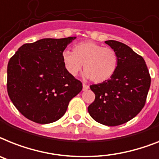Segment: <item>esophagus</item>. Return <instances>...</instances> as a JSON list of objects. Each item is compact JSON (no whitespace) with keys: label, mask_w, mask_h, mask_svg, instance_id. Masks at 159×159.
<instances>
[{"label":"esophagus","mask_w":159,"mask_h":159,"mask_svg":"<svg viewBox=\"0 0 159 159\" xmlns=\"http://www.w3.org/2000/svg\"><path fill=\"white\" fill-rule=\"evenodd\" d=\"M82 86H83V90H87L88 89H89V86H87V85H86V84H82Z\"/></svg>","instance_id":"esophagus-1"}]
</instances>
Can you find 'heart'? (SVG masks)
Listing matches in <instances>:
<instances>
[{
  "label": "heart",
  "mask_w": 159,
  "mask_h": 159,
  "mask_svg": "<svg viewBox=\"0 0 159 159\" xmlns=\"http://www.w3.org/2000/svg\"><path fill=\"white\" fill-rule=\"evenodd\" d=\"M62 61L65 69L75 77L84 65L85 76L95 83L107 82L118 68V56L114 49L91 41L82 42L73 47V52L65 50Z\"/></svg>",
  "instance_id": "1"
}]
</instances>
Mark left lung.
<instances>
[{
    "label": "left lung",
    "instance_id": "left-lung-1",
    "mask_svg": "<svg viewBox=\"0 0 159 159\" xmlns=\"http://www.w3.org/2000/svg\"><path fill=\"white\" fill-rule=\"evenodd\" d=\"M105 43L117 53L118 68L107 82L90 86L95 99L88 111L97 122L117 126L134 118L143 108L151 78L143 57L131 48L116 40Z\"/></svg>",
    "mask_w": 159,
    "mask_h": 159
}]
</instances>
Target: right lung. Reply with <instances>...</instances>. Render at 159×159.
Masks as SVG:
<instances>
[{
  "mask_svg": "<svg viewBox=\"0 0 159 159\" xmlns=\"http://www.w3.org/2000/svg\"><path fill=\"white\" fill-rule=\"evenodd\" d=\"M76 37L42 39L20 47L7 67V91L16 108L38 124L63 116L82 83L65 69L62 52Z\"/></svg>",
  "mask_w": 159,
  "mask_h": 159,
  "instance_id": "1",
  "label": "right lung"
}]
</instances>
